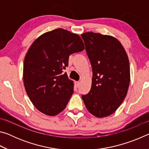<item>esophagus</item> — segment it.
Instances as JSON below:
<instances>
[{
  "instance_id": "1",
  "label": "esophagus",
  "mask_w": 149,
  "mask_h": 149,
  "mask_svg": "<svg viewBox=\"0 0 149 149\" xmlns=\"http://www.w3.org/2000/svg\"><path fill=\"white\" fill-rule=\"evenodd\" d=\"M79 84H80V83L79 81H75V85H76L77 87L79 86Z\"/></svg>"
}]
</instances>
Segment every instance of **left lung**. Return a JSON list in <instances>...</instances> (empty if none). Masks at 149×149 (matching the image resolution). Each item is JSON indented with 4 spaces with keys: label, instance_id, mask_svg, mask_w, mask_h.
<instances>
[{
    "label": "left lung",
    "instance_id": "left-lung-1",
    "mask_svg": "<svg viewBox=\"0 0 149 149\" xmlns=\"http://www.w3.org/2000/svg\"><path fill=\"white\" fill-rule=\"evenodd\" d=\"M93 70L90 91L82 95L87 110L97 118L113 114L122 104L130 82V62L115 37L93 32L81 35Z\"/></svg>",
    "mask_w": 149,
    "mask_h": 149
}]
</instances>
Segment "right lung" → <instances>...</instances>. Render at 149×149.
Returning <instances> with one entry per match:
<instances>
[{
  "label": "right lung",
  "mask_w": 149,
  "mask_h": 149,
  "mask_svg": "<svg viewBox=\"0 0 149 149\" xmlns=\"http://www.w3.org/2000/svg\"><path fill=\"white\" fill-rule=\"evenodd\" d=\"M85 49L77 34L61 28L39 36L25 56L23 79L25 89L35 108L48 116L64 110L74 93V82L63 70L70 54Z\"/></svg>",
  "instance_id": "1"
}]
</instances>
